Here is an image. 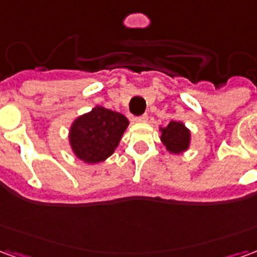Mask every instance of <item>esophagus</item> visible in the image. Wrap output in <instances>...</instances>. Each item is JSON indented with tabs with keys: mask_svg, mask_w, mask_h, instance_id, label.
<instances>
[{
	"mask_svg": "<svg viewBox=\"0 0 257 257\" xmlns=\"http://www.w3.org/2000/svg\"><path fill=\"white\" fill-rule=\"evenodd\" d=\"M134 121L135 122H146V121H147V115L143 114V115H140V117H135Z\"/></svg>",
	"mask_w": 257,
	"mask_h": 257,
	"instance_id": "1",
	"label": "esophagus"
}]
</instances>
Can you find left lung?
<instances>
[{
  "label": "left lung",
  "mask_w": 257,
  "mask_h": 257,
  "mask_svg": "<svg viewBox=\"0 0 257 257\" xmlns=\"http://www.w3.org/2000/svg\"><path fill=\"white\" fill-rule=\"evenodd\" d=\"M160 139L171 154H182L190 149L191 131L182 121H169L167 126H160Z\"/></svg>",
  "instance_id": "left-lung-1"
}]
</instances>
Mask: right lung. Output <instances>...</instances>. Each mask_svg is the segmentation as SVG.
<instances>
[{
  "instance_id": "obj_1",
  "label": "right lung",
  "mask_w": 257,
  "mask_h": 257,
  "mask_svg": "<svg viewBox=\"0 0 257 257\" xmlns=\"http://www.w3.org/2000/svg\"><path fill=\"white\" fill-rule=\"evenodd\" d=\"M128 125V118L121 112L95 106L70 125L68 143L71 151L85 164L104 161L115 151Z\"/></svg>"
}]
</instances>
